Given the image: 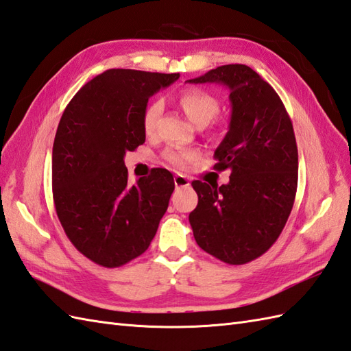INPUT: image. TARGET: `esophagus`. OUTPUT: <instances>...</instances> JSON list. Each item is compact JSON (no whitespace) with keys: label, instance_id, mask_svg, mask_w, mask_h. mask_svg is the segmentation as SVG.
Masks as SVG:
<instances>
[{"label":"esophagus","instance_id":"34e87169","mask_svg":"<svg viewBox=\"0 0 351 351\" xmlns=\"http://www.w3.org/2000/svg\"><path fill=\"white\" fill-rule=\"evenodd\" d=\"M173 181H175L176 189H181V186H186V185H190L189 178L184 176V175H179V173H178V175H175Z\"/></svg>","mask_w":351,"mask_h":351}]
</instances>
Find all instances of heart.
I'll return each mask as SVG.
<instances>
[{
	"mask_svg": "<svg viewBox=\"0 0 351 351\" xmlns=\"http://www.w3.org/2000/svg\"><path fill=\"white\" fill-rule=\"evenodd\" d=\"M179 104H181L182 110L185 112L186 118H189L193 124L199 127L208 125L219 112V101L215 99L213 94L202 89H186L181 95H179ZM162 104L161 101H152L143 113V130L145 133L151 136L156 132L158 117L161 115ZM166 158L176 167H185L186 162L193 160V154L181 151V149H169L166 152Z\"/></svg>",
	"mask_w": 351,
	"mask_h": 351,
	"instance_id": "heart-1",
	"label": "heart"
}]
</instances>
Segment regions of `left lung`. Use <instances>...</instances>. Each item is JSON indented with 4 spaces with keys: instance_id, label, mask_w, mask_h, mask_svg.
Masks as SVG:
<instances>
[{
    "instance_id": "8db88e82",
    "label": "left lung",
    "mask_w": 351,
    "mask_h": 351,
    "mask_svg": "<svg viewBox=\"0 0 351 351\" xmlns=\"http://www.w3.org/2000/svg\"><path fill=\"white\" fill-rule=\"evenodd\" d=\"M186 82L226 85L232 103L229 132L214 154V167L230 169V181L191 182L199 195L189 217L194 239L224 263H248L278 239L295 203L298 146L290 117L248 65H221Z\"/></svg>"
}]
</instances>
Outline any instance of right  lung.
Returning a JSON list of instances; mask_svg holds the SVG:
<instances>
[{"mask_svg": "<svg viewBox=\"0 0 351 351\" xmlns=\"http://www.w3.org/2000/svg\"><path fill=\"white\" fill-rule=\"evenodd\" d=\"M179 73L110 69L65 108L52 149L56 215L70 242L94 263L118 267L148 250L175 190L166 169L128 185L127 151L145 143L149 97Z\"/></svg>", "mask_w": 351, "mask_h": 351, "instance_id": "1", "label": "right lung"}]
</instances>
